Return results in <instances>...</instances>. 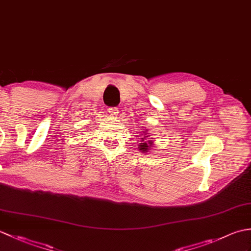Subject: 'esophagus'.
<instances>
[{
  "instance_id": "34e87169",
  "label": "esophagus",
  "mask_w": 251,
  "mask_h": 251,
  "mask_svg": "<svg viewBox=\"0 0 251 251\" xmlns=\"http://www.w3.org/2000/svg\"><path fill=\"white\" fill-rule=\"evenodd\" d=\"M108 112H109L111 116H116L117 114H119V109H117V108H109Z\"/></svg>"
}]
</instances>
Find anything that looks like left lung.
Wrapping results in <instances>:
<instances>
[{"instance_id":"obj_1","label":"left lung","mask_w":251,"mask_h":251,"mask_svg":"<svg viewBox=\"0 0 251 251\" xmlns=\"http://www.w3.org/2000/svg\"><path fill=\"white\" fill-rule=\"evenodd\" d=\"M142 130H143L142 132H147V131H145V129H142ZM146 137H148V136H145V138ZM141 139H142V142L138 145V148H139V151H141L142 153H147V152L150 151V149L152 148L153 143H152L151 140H149L147 142V141H145V139H143V138H141Z\"/></svg>"}]
</instances>
